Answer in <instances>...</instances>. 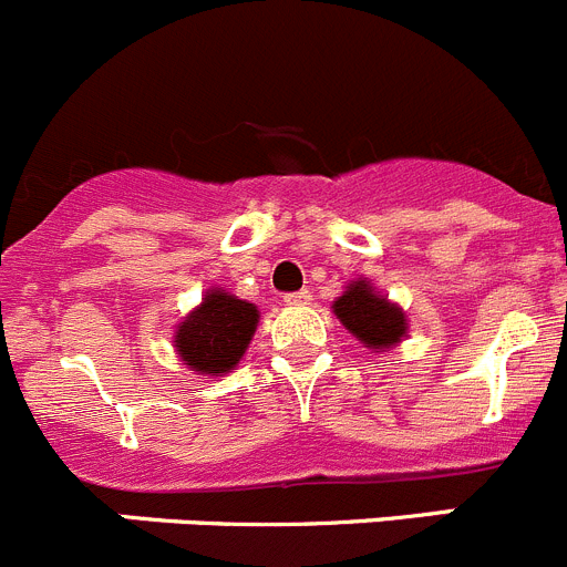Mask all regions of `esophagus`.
<instances>
[{"instance_id": "esophagus-1", "label": "esophagus", "mask_w": 567, "mask_h": 567, "mask_svg": "<svg viewBox=\"0 0 567 567\" xmlns=\"http://www.w3.org/2000/svg\"><path fill=\"white\" fill-rule=\"evenodd\" d=\"M310 299H313V296H310V290H296V293H288L285 296V305H290V308H299V305H310Z\"/></svg>"}]
</instances>
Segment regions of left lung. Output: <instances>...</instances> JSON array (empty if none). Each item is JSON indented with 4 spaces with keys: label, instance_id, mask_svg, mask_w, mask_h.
<instances>
[{
    "label": "left lung",
    "instance_id": "1",
    "mask_svg": "<svg viewBox=\"0 0 567 567\" xmlns=\"http://www.w3.org/2000/svg\"><path fill=\"white\" fill-rule=\"evenodd\" d=\"M332 313L372 352H389L409 336L405 310L380 293L367 277L343 288V293L332 301Z\"/></svg>",
    "mask_w": 567,
    "mask_h": 567
}]
</instances>
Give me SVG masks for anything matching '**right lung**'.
Listing matches in <instances>:
<instances>
[{
  "label": "right lung",
  "mask_w": 567,
  "mask_h": 567,
  "mask_svg": "<svg viewBox=\"0 0 567 567\" xmlns=\"http://www.w3.org/2000/svg\"><path fill=\"white\" fill-rule=\"evenodd\" d=\"M257 321V305L237 299L224 288H209L198 308L189 310L176 327L173 347L189 372L218 378L243 361Z\"/></svg>",
  "instance_id": "right-lung-1"
}]
</instances>
